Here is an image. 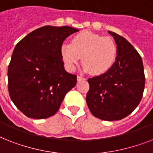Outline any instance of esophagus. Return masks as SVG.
<instances>
[{
  "label": "esophagus",
  "mask_w": 153,
  "mask_h": 153,
  "mask_svg": "<svg viewBox=\"0 0 153 153\" xmlns=\"http://www.w3.org/2000/svg\"><path fill=\"white\" fill-rule=\"evenodd\" d=\"M77 80H78V82H81L82 81V80H86V79L82 76H78L77 77Z\"/></svg>",
  "instance_id": "esophagus-1"
}]
</instances>
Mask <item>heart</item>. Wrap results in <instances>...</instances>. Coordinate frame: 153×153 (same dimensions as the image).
Here are the masks:
<instances>
[{
  "label": "heart",
  "instance_id": "b5f03b06",
  "mask_svg": "<svg viewBox=\"0 0 153 153\" xmlns=\"http://www.w3.org/2000/svg\"><path fill=\"white\" fill-rule=\"evenodd\" d=\"M116 44L109 36H102L90 31L75 35L71 44H63L60 54L65 67L74 71L81 60L85 71L94 75L105 74L114 66L117 58Z\"/></svg>",
  "mask_w": 153,
  "mask_h": 153
}]
</instances>
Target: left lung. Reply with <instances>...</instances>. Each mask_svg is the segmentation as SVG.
<instances>
[{
	"mask_svg": "<svg viewBox=\"0 0 153 153\" xmlns=\"http://www.w3.org/2000/svg\"><path fill=\"white\" fill-rule=\"evenodd\" d=\"M117 53L114 66L105 74L88 79L86 103L95 117L104 121L125 118L140 103L145 78L142 59L133 45L115 32Z\"/></svg>",
	"mask_w": 153,
	"mask_h": 153,
	"instance_id": "left-lung-1",
	"label": "left lung"
}]
</instances>
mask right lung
<instances>
[{"label":"right lung","mask_w":153,"mask_h":153,"mask_svg":"<svg viewBox=\"0 0 153 153\" xmlns=\"http://www.w3.org/2000/svg\"><path fill=\"white\" fill-rule=\"evenodd\" d=\"M79 30L44 26L24 37L14 48L8 68L10 98L23 114L44 119L56 114L77 76L66 71L60 48Z\"/></svg>","instance_id":"right-lung-1"}]
</instances>
